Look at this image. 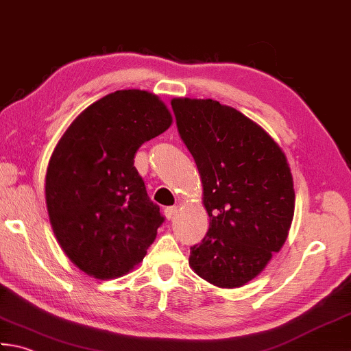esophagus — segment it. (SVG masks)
Returning <instances> with one entry per match:
<instances>
[{
    "label": "esophagus",
    "instance_id": "34e87169",
    "mask_svg": "<svg viewBox=\"0 0 351 351\" xmlns=\"http://www.w3.org/2000/svg\"><path fill=\"white\" fill-rule=\"evenodd\" d=\"M177 210H178L177 206H169V208L165 209V215H167L168 220H171V218H173L177 214Z\"/></svg>",
    "mask_w": 351,
    "mask_h": 351
}]
</instances>
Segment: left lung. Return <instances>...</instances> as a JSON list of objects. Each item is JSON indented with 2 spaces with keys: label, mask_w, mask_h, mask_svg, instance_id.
I'll return each mask as SVG.
<instances>
[{
  "label": "left lung",
  "mask_w": 351,
  "mask_h": 351,
  "mask_svg": "<svg viewBox=\"0 0 351 351\" xmlns=\"http://www.w3.org/2000/svg\"><path fill=\"white\" fill-rule=\"evenodd\" d=\"M178 134L203 183L209 230L189 266L218 287H240L286 241L295 210L287 158L266 131L213 99H173Z\"/></svg>",
  "instance_id": "left-lung-1"
}]
</instances>
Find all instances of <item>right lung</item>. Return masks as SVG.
<instances>
[{
    "label": "right lung",
    "instance_id": "obj_1",
    "mask_svg": "<svg viewBox=\"0 0 351 351\" xmlns=\"http://www.w3.org/2000/svg\"><path fill=\"white\" fill-rule=\"evenodd\" d=\"M171 122L157 96L121 90L82 111L56 145L45 202L59 244L85 274L116 278L147 255L165 217L149 200L134 156Z\"/></svg>",
    "mask_w": 351,
    "mask_h": 351
}]
</instances>
